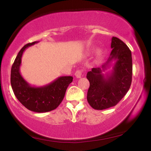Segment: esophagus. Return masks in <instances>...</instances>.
Listing matches in <instances>:
<instances>
[{"label": "esophagus", "instance_id": "obj_1", "mask_svg": "<svg viewBox=\"0 0 151 151\" xmlns=\"http://www.w3.org/2000/svg\"><path fill=\"white\" fill-rule=\"evenodd\" d=\"M82 74H83V71L81 70H78L76 71L75 72V76L77 78H81L82 77Z\"/></svg>", "mask_w": 151, "mask_h": 151}]
</instances>
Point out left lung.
I'll return each mask as SVG.
<instances>
[{
    "label": "left lung",
    "instance_id": "obj_1",
    "mask_svg": "<svg viewBox=\"0 0 151 151\" xmlns=\"http://www.w3.org/2000/svg\"><path fill=\"white\" fill-rule=\"evenodd\" d=\"M110 56L101 67L92 68L86 78L89 81L87 101L93 109L103 110L116 105L126 94L132 81V56L128 46L113 37ZM114 61L112 72L104 75Z\"/></svg>",
    "mask_w": 151,
    "mask_h": 151
}]
</instances>
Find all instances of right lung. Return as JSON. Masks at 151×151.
<instances>
[{"label": "right lung", "mask_w": 151, "mask_h": 151, "mask_svg": "<svg viewBox=\"0 0 151 151\" xmlns=\"http://www.w3.org/2000/svg\"><path fill=\"white\" fill-rule=\"evenodd\" d=\"M35 43L37 42L28 43L20 50L12 66L10 83L15 96L25 108L34 112L44 113L54 110L61 104L73 77H60L42 86H32L27 82L20 72L22 56L25 49Z\"/></svg>", "instance_id": "right-lung-1"}]
</instances>
